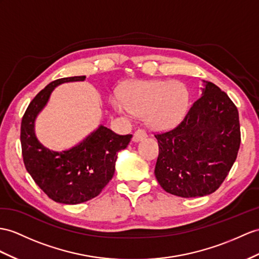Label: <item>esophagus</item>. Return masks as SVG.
Segmentation results:
<instances>
[{
  "mask_svg": "<svg viewBox=\"0 0 259 259\" xmlns=\"http://www.w3.org/2000/svg\"><path fill=\"white\" fill-rule=\"evenodd\" d=\"M146 137H147L146 131L143 130V128H137V130L135 131V133H134L133 141H134V142H140V141L144 140V138H146Z\"/></svg>",
  "mask_w": 259,
  "mask_h": 259,
  "instance_id": "esophagus-1",
  "label": "esophagus"
}]
</instances>
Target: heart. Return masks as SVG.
<instances>
[{
	"label": "heart",
	"mask_w": 259,
	"mask_h": 259,
	"mask_svg": "<svg viewBox=\"0 0 259 259\" xmlns=\"http://www.w3.org/2000/svg\"><path fill=\"white\" fill-rule=\"evenodd\" d=\"M189 102V92L181 82L135 81L126 85L122 97L113 103L122 113L145 114L151 127L167 128L184 118Z\"/></svg>",
	"instance_id": "heart-1"
}]
</instances>
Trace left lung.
<instances>
[{
	"label": "left lung",
	"mask_w": 259,
	"mask_h": 259,
	"mask_svg": "<svg viewBox=\"0 0 259 259\" xmlns=\"http://www.w3.org/2000/svg\"><path fill=\"white\" fill-rule=\"evenodd\" d=\"M155 137L159 147L155 176L163 190L182 198L203 197L218 190L237 157V108L218 85L205 82L184 119Z\"/></svg>",
	"instance_id": "1"
}]
</instances>
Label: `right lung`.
Here are the masks:
<instances>
[{
	"label": "right lung",
	"mask_w": 259,
	"mask_h": 259,
	"mask_svg": "<svg viewBox=\"0 0 259 259\" xmlns=\"http://www.w3.org/2000/svg\"><path fill=\"white\" fill-rule=\"evenodd\" d=\"M85 75L55 80L31 100L21 124L25 168L48 197L59 203L78 204L96 198L115 171L117 151L126 148L132 135H118L104 126L69 150L57 153L44 147L34 133L36 115L45 106L55 87L83 81Z\"/></svg>",
	"instance_id": "1"
}]
</instances>
